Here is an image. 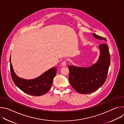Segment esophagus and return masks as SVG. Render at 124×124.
<instances>
[{
  "label": "esophagus",
  "instance_id": "34e87169",
  "mask_svg": "<svg viewBox=\"0 0 124 124\" xmlns=\"http://www.w3.org/2000/svg\"><path fill=\"white\" fill-rule=\"evenodd\" d=\"M66 61H63L62 62V63H61V66H62V67H65V66H66Z\"/></svg>",
  "mask_w": 124,
  "mask_h": 124
}]
</instances>
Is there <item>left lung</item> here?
<instances>
[{
    "label": "left lung",
    "mask_w": 124,
    "mask_h": 124,
    "mask_svg": "<svg viewBox=\"0 0 124 124\" xmlns=\"http://www.w3.org/2000/svg\"><path fill=\"white\" fill-rule=\"evenodd\" d=\"M97 39L107 41L104 37L93 33ZM100 54L97 62L89 67L68 66L69 80L74 89L83 94L92 93L100 88L107 78L110 62V55L108 46L105 44L99 45Z\"/></svg>",
    "instance_id": "obj_1"
}]
</instances>
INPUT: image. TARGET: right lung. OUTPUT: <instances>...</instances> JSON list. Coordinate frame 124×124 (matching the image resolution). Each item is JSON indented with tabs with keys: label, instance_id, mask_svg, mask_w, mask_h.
<instances>
[{
	"label": "right lung",
	"instance_id": "1",
	"mask_svg": "<svg viewBox=\"0 0 124 124\" xmlns=\"http://www.w3.org/2000/svg\"><path fill=\"white\" fill-rule=\"evenodd\" d=\"M57 68H52L36 78L25 79L16 76L13 70L12 63H10L11 77L15 85L25 93L34 96L43 95L49 90L56 74Z\"/></svg>",
	"mask_w": 124,
	"mask_h": 124
}]
</instances>
